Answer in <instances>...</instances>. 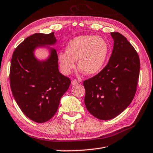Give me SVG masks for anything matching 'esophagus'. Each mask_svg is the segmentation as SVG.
<instances>
[{
  "label": "esophagus",
  "instance_id": "esophagus-1",
  "mask_svg": "<svg viewBox=\"0 0 153 153\" xmlns=\"http://www.w3.org/2000/svg\"><path fill=\"white\" fill-rule=\"evenodd\" d=\"M79 83V82L76 80V79H73V80L71 81V84L72 85H77V84H78Z\"/></svg>",
  "mask_w": 153,
  "mask_h": 153
}]
</instances>
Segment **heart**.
Listing matches in <instances>:
<instances>
[{
    "label": "heart",
    "mask_w": 153,
    "mask_h": 153,
    "mask_svg": "<svg viewBox=\"0 0 153 153\" xmlns=\"http://www.w3.org/2000/svg\"><path fill=\"white\" fill-rule=\"evenodd\" d=\"M67 52L58 55L60 67L65 74L69 75L78 68L88 76L99 74L105 65L110 54V47L104 39L96 35H81L71 39L67 45Z\"/></svg>",
    "instance_id": "1"
}]
</instances>
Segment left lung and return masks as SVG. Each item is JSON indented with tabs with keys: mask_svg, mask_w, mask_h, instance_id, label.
<instances>
[{
	"mask_svg": "<svg viewBox=\"0 0 153 153\" xmlns=\"http://www.w3.org/2000/svg\"><path fill=\"white\" fill-rule=\"evenodd\" d=\"M111 36L114 48L108 63L83 83L86 109L102 120L112 119L129 105L140 75V59L134 48L120 33H111Z\"/></svg>",
	"mask_w": 153,
	"mask_h": 153,
	"instance_id": "left-lung-1",
	"label": "left lung"
}]
</instances>
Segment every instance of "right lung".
<instances>
[{"label": "right lung", "mask_w": 153, "mask_h": 153, "mask_svg": "<svg viewBox=\"0 0 153 153\" xmlns=\"http://www.w3.org/2000/svg\"><path fill=\"white\" fill-rule=\"evenodd\" d=\"M54 33L30 35L16 48L11 58L9 80L12 94L24 114L38 123L47 122L54 116L71 84L69 77L59 71L56 50L46 46L56 42ZM39 47L50 48L48 59H36L33 52Z\"/></svg>", "instance_id": "add662e5"}]
</instances>
